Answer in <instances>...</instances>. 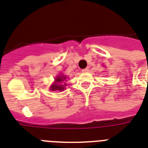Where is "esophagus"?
I'll list each match as a JSON object with an SVG mask.
<instances>
[{
	"label": "esophagus",
	"mask_w": 148,
	"mask_h": 148,
	"mask_svg": "<svg viewBox=\"0 0 148 148\" xmlns=\"http://www.w3.org/2000/svg\"><path fill=\"white\" fill-rule=\"evenodd\" d=\"M87 71H88V69H82V73H87Z\"/></svg>",
	"instance_id": "esophagus-1"
}]
</instances>
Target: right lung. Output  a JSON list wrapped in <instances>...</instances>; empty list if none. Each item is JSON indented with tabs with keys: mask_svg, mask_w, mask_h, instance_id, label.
<instances>
[{
	"mask_svg": "<svg viewBox=\"0 0 148 148\" xmlns=\"http://www.w3.org/2000/svg\"><path fill=\"white\" fill-rule=\"evenodd\" d=\"M66 76H65L64 75H62V74L57 75V77L56 78L53 84L50 86V90L51 91H56V90L62 91V90H65V86H66V83L62 84V82L66 79Z\"/></svg>",
	"mask_w": 148,
	"mask_h": 148,
	"instance_id": "add662e5",
	"label": "right lung"
}]
</instances>
